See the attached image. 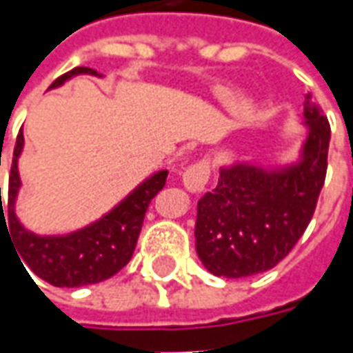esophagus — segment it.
I'll list each match as a JSON object with an SVG mask.
<instances>
[{
    "mask_svg": "<svg viewBox=\"0 0 353 353\" xmlns=\"http://www.w3.org/2000/svg\"><path fill=\"white\" fill-rule=\"evenodd\" d=\"M208 179H210V162L206 159L192 162L183 174V185L187 191L200 192L204 191Z\"/></svg>",
    "mask_w": 353,
    "mask_h": 353,
    "instance_id": "obj_1",
    "label": "esophagus"
}]
</instances>
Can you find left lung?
I'll list each match as a JSON object with an SVG mask.
<instances>
[{
  "mask_svg": "<svg viewBox=\"0 0 353 353\" xmlns=\"http://www.w3.org/2000/svg\"><path fill=\"white\" fill-rule=\"evenodd\" d=\"M304 119L310 132L299 164L274 172L250 164L223 168L214 191L199 200L196 253L215 276L266 272L304 234L325 183L331 139L329 121L310 94Z\"/></svg>",
  "mask_w": 353,
  "mask_h": 353,
  "instance_id": "8db88e82",
  "label": "left lung"
}]
</instances>
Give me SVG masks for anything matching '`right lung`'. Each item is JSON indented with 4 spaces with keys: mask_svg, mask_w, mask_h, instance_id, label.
<instances>
[{
    "mask_svg": "<svg viewBox=\"0 0 353 353\" xmlns=\"http://www.w3.org/2000/svg\"><path fill=\"white\" fill-rule=\"evenodd\" d=\"M77 73H98L90 68H73L60 75L50 88L62 85ZM24 136L20 132L12 153L7 202H1L0 187V227L5 225L7 234L19 252L20 263H26L32 272L57 288H79L98 283L117 274L132 259L138 244L141 225L151 200L166 185L168 172L162 170L139 185L119 206L100 221L68 236H37L26 230L14 215V199L20 187L17 159L22 151Z\"/></svg>",
    "mask_w": 353,
    "mask_h": 353,
    "instance_id": "1",
    "label": "right lung"
}]
</instances>
